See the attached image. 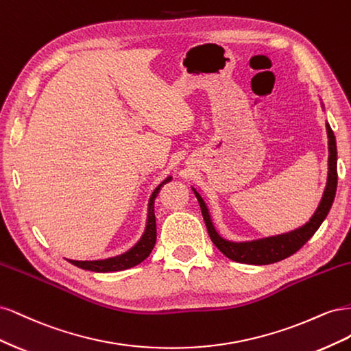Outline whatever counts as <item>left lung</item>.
I'll list each match as a JSON object with an SVG mask.
<instances>
[{"label": "left lung", "mask_w": 351, "mask_h": 351, "mask_svg": "<svg viewBox=\"0 0 351 351\" xmlns=\"http://www.w3.org/2000/svg\"><path fill=\"white\" fill-rule=\"evenodd\" d=\"M326 132H328V182L325 192L322 196V200L319 206H317L313 217L309 222L300 228H297L291 232H285V234L267 237L261 240H253L246 243H232L228 240L222 239L218 232L215 231L212 221L209 217L208 208L205 205L204 199L199 196V193L195 190V195L197 197V202L200 205L202 217L205 219V224L208 228V234L212 240V243L222 252V254L234 262L240 263H249V265H269L280 262L285 258L291 256L297 250H300L304 244L307 243L317 228L321 227L324 219L326 218L329 209L332 206V202L337 192V145H335V136L331 130V127L326 123Z\"/></svg>", "instance_id": "8db88e82"}]
</instances>
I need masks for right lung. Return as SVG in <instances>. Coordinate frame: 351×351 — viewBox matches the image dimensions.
<instances>
[{"label":"right lung","mask_w":351,"mask_h":351,"mask_svg":"<svg viewBox=\"0 0 351 351\" xmlns=\"http://www.w3.org/2000/svg\"><path fill=\"white\" fill-rule=\"evenodd\" d=\"M171 177H167L164 182L159 184L149 199V209H147V224L146 230L143 232L142 239L139 243L136 244L134 247H132L129 252H125L120 256L110 258V259H104V261H71L69 259L70 263H73L74 267L86 269V271H93V272H114V271H123L127 268L136 267L141 262H143L149 253L152 252L155 241H156V221H155V210H154V204H155V197L159 192V189L167 182H169Z\"/></svg>","instance_id":"add662e5"}]
</instances>
